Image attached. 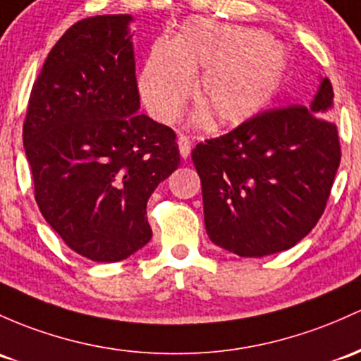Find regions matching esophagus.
I'll return each mask as SVG.
<instances>
[{
    "label": "esophagus",
    "mask_w": 361,
    "mask_h": 361,
    "mask_svg": "<svg viewBox=\"0 0 361 361\" xmlns=\"http://www.w3.org/2000/svg\"><path fill=\"white\" fill-rule=\"evenodd\" d=\"M177 145H179L182 158H188L189 154H191V141H189V137H185V135L180 134L179 139H177Z\"/></svg>",
    "instance_id": "obj_1"
}]
</instances>
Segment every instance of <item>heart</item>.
Wrapping results in <instances>:
<instances>
[{
	"label": "heart",
	"mask_w": 361,
	"mask_h": 361,
	"mask_svg": "<svg viewBox=\"0 0 361 361\" xmlns=\"http://www.w3.org/2000/svg\"><path fill=\"white\" fill-rule=\"evenodd\" d=\"M288 65L286 46L263 30L192 18L172 41L154 42L139 73V94L154 118L170 123L201 71L195 122L203 126L213 117L216 126L235 127L272 103Z\"/></svg>",
	"instance_id": "1"
}]
</instances>
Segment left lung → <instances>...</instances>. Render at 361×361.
<instances>
[{"label": "left lung", "mask_w": 361, "mask_h": 361, "mask_svg": "<svg viewBox=\"0 0 361 361\" xmlns=\"http://www.w3.org/2000/svg\"><path fill=\"white\" fill-rule=\"evenodd\" d=\"M332 104L331 80L322 79L308 106L263 111L192 149L212 243L259 258L317 226L341 161Z\"/></svg>", "instance_id": "left-lung-1"}]
</instances>
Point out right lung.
<instances>
[{
	"instance_id": "1",
	"label": "right lung",
	"mask_w": 361,
	"mask_h": 361,
	"mask_svg": "<svg viewBox=\"0 0 361 361\" xmlns=\"http://www.w3.org/2000/svg\"><path fill=\"white\" fill-rule=\"evenodd\" d=\"M130 15H98L58 39L32 86L24 148L37 207L92 262L149 243L146 204L180 164L176 133L137 114Z\"/></svg>"
}]
</instances>
